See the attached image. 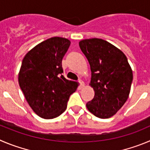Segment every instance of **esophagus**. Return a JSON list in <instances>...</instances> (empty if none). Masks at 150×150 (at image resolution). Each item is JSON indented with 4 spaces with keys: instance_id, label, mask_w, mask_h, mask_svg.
Returning a JSON list of instances; mask_svg holds the SVG:
<instances>
[{
    "instance_id": "1",
    "label": "esophagus",
    "mask_w": 150,
    "mask_h": 150,
    "mask_svg": "<svg viewBox=\"0 0 150 150\" xmlns=\"http://www.w3.org/2000/svg\"><path fill=\"white\" fill-rule=\"evenodd\" d=\"M78 83H79L80 86H81V87L84 86V83H83V81H82V80H81V79L78 80Z\"/></svg>"
}]
</instances>
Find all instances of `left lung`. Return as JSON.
<instances>
[{"label":"left lung","mask_w":150,"mask_h":150,"mask_svg":"<svg viewBox=\"0 0 150 150\" xmlns=\"http://www.w3.org/2000/svg\"><path fill=\"white\" fill-rule=\"evenodd\" d=\"M79 46L90 65V85L95 91L86 107L96 117L109 118L128 98L133 78L132 69L125 54L103 39H85Z\"/></svg>","instance_id":"1"}]
</instances>
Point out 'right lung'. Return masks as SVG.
<instances>
[{"label": "right lung", "instance_id": "1", "mask_svg": "<svg viewBox=\"0 0 150 150\" xmlns=\"http://www.w3.org/2000/svg\"><path fill=\"white\" fill-rule=\"evenodd\" d=\"M70 45L67 38L53 37L41 42L23 58L18 82L33 111L52 119L66 110L78 85L64 78L62 60Z\"/></svg>", "mask_w": 150, "mask_h": 150}]
</instances>
